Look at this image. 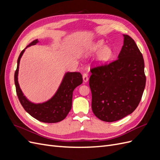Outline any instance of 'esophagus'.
<instances>
[{
  "label": "esophagus",
  "mask_w": 160,
  "mask_h": 160,
  "mask_svg": "<svg viewBox=\"0 0 160 160\" xmlns=\"http://www.w3.org/2000/svg\"><path fill=\"white\" fill-rule=\"evenodd\" d=\"M83 81L85 82V83H87V82L88 81L89 78H88V74L84 73V74L83 75Z\"/></svg>",
  "instance_id": "esophagus-1"
}]
</instances>
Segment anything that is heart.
Wrapping results in <instances>:
<instances>
[{
  "instance_id": "b5f03b06",
  "label": "heart",
  "mask_w": 160,
  "mask_h": 160,
  "mask_svg": "<svg viewBox=\"0 0 160 160\" xmlns=\"http://www.w3.org/2000/svg\"><path fill=\"white\" fill-rule=\"evenodd\" d=\"M99 52L96 57V61L99 64H105L111 59L113 56V51L110 47L105 46L103 40H99L91 44L87 49V54L91 55Z\"/></svg>"
}]
</instances>
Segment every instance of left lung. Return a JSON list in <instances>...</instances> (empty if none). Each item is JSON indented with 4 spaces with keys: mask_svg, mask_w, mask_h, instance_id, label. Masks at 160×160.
Listing matches in <instances>:
<instances>
[{
    "mask_svg": "<svg viewBox=\"0 0 160 160\" xmlns=\"http://www.w3.org/2000/svg\"><path fill=\"white\" fill-rule=\"evenodd\" d=\"M123 36L118 59L91 70L92 111L106 122L118 121L133 112L146 86L143 55L132 37Z\"/></svg>",
    "mask_w": 160,
    "mask_h": 160,
    "instance_id": "left-lung-1",
    "label": "left lung"
}]
</instances>
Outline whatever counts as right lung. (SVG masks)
Segmentation results:
<instances>
[{"label":"right lung","instance_id":"obj_1","mask_svg":"<svg viewBox=\"0 0 160 160\" xmlns=\"http://www.w3.org/2000/svg\"><path fill=\"white\" fill-rule=\"evenodd\" d=\"M38 39L34 40L23 49L17 60V70L14 72V83L19 101L23 108L32 117L44 123H57L63 120L72 107V92L83 83V77L79 72H67L55 95L45 102L35 103L24 95L18 81L19 64L24 52L27 47L36 45Z\"/></svg>","mask_w":160,"mask_h":160}]
</instances>
